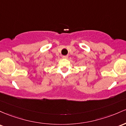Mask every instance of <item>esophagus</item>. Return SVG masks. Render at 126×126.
<instances>
[{
	"mask_svg": "<svg viewBox=\"0 0 126 126\" xmlns=\"http://www.w3.org/2000/svg\"><path fill=\"white\" fill-rule=\"evenodd\" d=\"M63 58H68V56H67V55H65V56H63Z\"/></svg>",
	"mask_w": 126,
	"mask_h": 126,
	"instance_id": "esophagus-1",
	"label": "esophagus"
}]
</instances>
